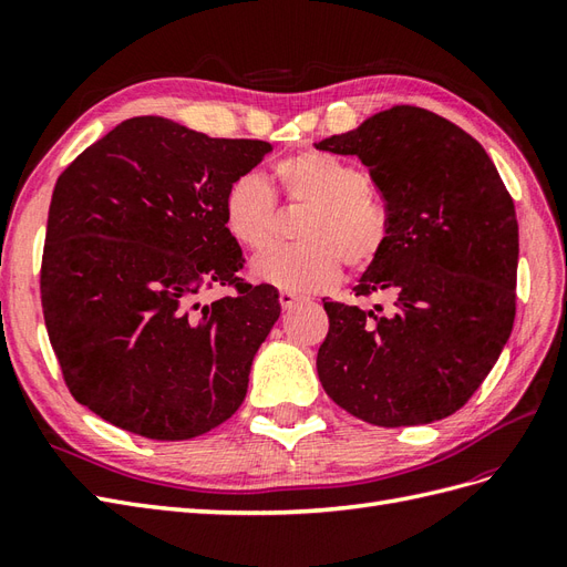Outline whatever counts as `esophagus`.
<instances>
[{"mask_svg":"<svg viewBox=\"0 0 567 567\" xmlns=\"http://www.w3.org/2000/svg\"><path fill=\"white\" fill-rule=\"evenodd\" d=\"M298 300L300 298L296 293H290V290H281V293H279V302H281L284 310H290V307H293Z\"/></svg>","mask_w":567,"mask_h":567,"instance_id":"obj_1","label":"esophagus"}]
</instances>
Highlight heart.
Returning a JSON list of instances; mask_svg holds the SVG:
<instances>
[{
	"mask_svg": "<svg viewBox=\"0 0 567 567\" xmlns=\"http://www.w3.org/2000/svg\"><path fill=\"white\" fill-rule=\"evenodd\" d=\"M274 177L286 203L305 208L296 231L302 244L257 255L255 279L290 293H319L338 284L342 262L364 271L383 255L390 217L357 165L326 151H302L274 165ZM221 217L236 244L262 250L274 241L277 198L260 175L246 173L227 186Z\"/></svg>",
	"mask_w": 567,
	"mask_h": 567,
	"instance_id": "1",
	"label": "heart"
}]
</instances>
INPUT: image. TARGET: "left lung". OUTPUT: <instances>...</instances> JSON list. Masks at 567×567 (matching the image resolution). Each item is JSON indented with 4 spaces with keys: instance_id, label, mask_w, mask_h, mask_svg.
<instances>
[{
    "instance_id": "8db88e82",
    "label": "left lung",
    "mask_w": 567,
    "mask_h": 567,
    "mask_svg": "<svg viewBox=\"0 0 567 567\" xmlns=\"http://www.w3.org/2000/svg\"><path fill=\"white\" fill-rule=\"evenodd\" d=\"M357 156L385 200L390 236L354 296L323 300L317 373L352 416L400 427L452 416L483 385L516 319L518 219L492 158L468 132L392 106L315 144Z\"/></svg>"
}]
</instances>
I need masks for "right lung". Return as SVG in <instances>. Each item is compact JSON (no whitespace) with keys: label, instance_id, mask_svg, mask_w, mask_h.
Segmentation results:
<instances>
[{"label":"right lung","instance_id":"add662e5","mask_svg":"<svg viewBox=\"0 0 567 567\" xmlns=\"http://www.w3.org/2000/svg\"><path fill=\"white\" fill-rule=\"evenodd\" d=\"M271 144L130 117L68 165L49 205L40 293L73 398L148 440H188L241 406L279 290L238 277L231 179ZM234 295L200 308V289Z\"/></svg>","mask_w":567,"mask_h":567}]
</instances>
